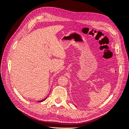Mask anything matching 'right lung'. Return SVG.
<instances>
[{
  "mask_svg": "<svg viewBox=\"0 0 129 129\" xmlns=\"http://www.w3.org/2000/svg\"><path fill=\"white\" fill-rule=\"evenodd\" d=\"M47 97H46V98H47ZM46 98H45L44 100H41V101H39V102H43V101H44L45 100H46Z\"/></svg>",
  "mask_w": 129,
  "mask_h": 129,
  "instance_id": "obj_1",
  "label": "right lung"
}]
</instances>
